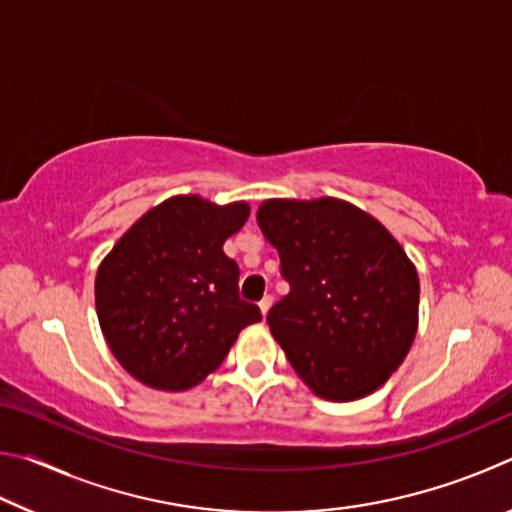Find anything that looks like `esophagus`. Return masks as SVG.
<instances>
[{
	"label": "esophagus",
	"mask_w": 512,
	"mask_h": 512,
	"mask_svg": "<svg viewBox=\"0 0 512 512\" xmlns=\"http://www.w3.org/2000/svg\"><path fill=\"white\" fill-rule=\"evenodd\" d=\"M271 305H273V296H264L262 300H259V309H262L264 316L268 314V309H271Z\"/></svg>",
	"instance_id": "esophagus-1"
}]
</instances>
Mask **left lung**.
<instances>
[{"instance_id": "obj_1", "label": "left lung", "mask_w": 512, "mask_h": 512, "mask_svg": "<svg viewBox=\"0 0 512 512\" xmlns=\"http://www.w3.org/2000/svg\"><path fill=\"white\" fill-rule=\"evenodd\" d=\"M257 223L289 282L266 323L293 370L325 400L377 391L418 329L420 282L402 246L336 198L266 201Z\"/></svg>"}]
</instances>
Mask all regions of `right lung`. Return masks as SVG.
Wrapping results in <instances>:
<instances>
[{
  "mask_svg": "<svg viewBox=\"0 0 512 512\" xmlns=\"http://www.w3.org/2000/svg\"><path fill=\"white\" fill-rule=\"evenodd\" d=\"M246 203L176 196L153 207L103 259L94 300L112 354L162 391L196 386L223 363L239 332L262 320L239 298V266L223 253Z\"/></svg>",
  "mask_w": 512,
  "mask_h": 512,
  "instance_id": "1",
  "label": "right lung"
}]
</instances>
